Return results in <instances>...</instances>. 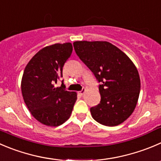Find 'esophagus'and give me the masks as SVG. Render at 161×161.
<instances>
[{
	"mask_svg": "<svg viewBox=\"0 0 161 161\" xmlns=\"http://www.w3.org/2000/svg\"><path fill=\"white\" fill-rule=\"evenodd\" d=\"M85 92H86V89H82V90H81V91L79 92V93L80 95H83L84 93H85Z\"/></svg>",
	"mask_w": 161,
	"mask_h": 161,
	"instance_id": "1",
	"label": "esophagus"
}]
</instances>
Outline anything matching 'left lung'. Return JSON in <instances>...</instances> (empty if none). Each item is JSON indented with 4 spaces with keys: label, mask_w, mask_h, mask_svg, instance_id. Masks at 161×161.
<instances>
[{
    "label": "left lung",
    "mask_w": 161,
    "mask_h": 161,
    "mask_svg": "<svg viewBox=\"0 0 161 161\" xmlns=\"http://www.w3.org/2000/svg\"><path fill=\"white\" fill-rule=\"evenodd\" d=\"M73 46L100 82L101 101L90 108L92 117L108 127L122 124L134 112L139 97L141 82L135 65L108 42L78 41Z\"/></svg>",
    "instance_id": "1"
}]
</instances>
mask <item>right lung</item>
Wrapping results in <instances>:
<instances>
[{
    "instance_id": "1",
    "label": "right lung",
    "mask_w": 161,
    "mask_h": 161,
    "mask_svg": "<svg viewBox=\"0 0 161 161\" xmlns=\"http://www.w3.org/2000/svg\"><path fill=\"white\" fill-rule=\"evenodd\" d=\"M72 50L70 42L46 46L31 58L23 71L21 90L24 102L31 115L44 125L63 124L77 100L75 92L54 86L63 77V67Z\"/></svg>"
}]
</instances>
